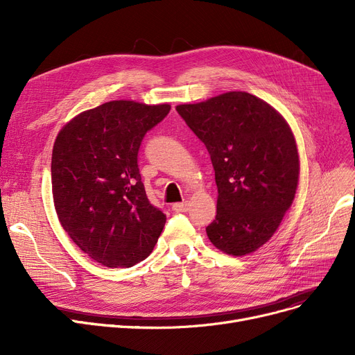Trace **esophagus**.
Here are the masks:
<instances>
[{
    "mask_svg": "<svg viewBox=\"0 0 355 355\" xmlns=\"http://www.w3.org/2000/svg\"><path fill=\"white\" fill-rule=\"evenodd\" d=\"M173 210H174L175 213H185V211H189V202H187V201H184V202H175V204H173Z\"/></svg>",
    "mask_w": 355,
    "mask_h": 355,
    "instance_id": "esophagus-1",
    "label": "esophagus"
}]
</instances>
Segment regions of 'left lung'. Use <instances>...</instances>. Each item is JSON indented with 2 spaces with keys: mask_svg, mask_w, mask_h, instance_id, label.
<instances>
[{
  "mask_svg": "<svg viewBox=\"0 0 355 355\" xmlns=\"http://www.w3.org/2000/svg\"><path fill=\"white\" fill-rule=\"evenodd\" d=\"M177 112L206 145L217 184L211 243L233 256L254 252L273 236L295 198L300 157L286 121L265 101L227 92Z\"/></svg>",
  "mask_w": 355,
  "mask_h": 355,
  "instance_id": "8db88e82",
  "label": "left lung"
}]
</instances>
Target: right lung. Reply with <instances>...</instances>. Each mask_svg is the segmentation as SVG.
<instances>
[{
    "label": "right lung",
    "instance_id": "1",
    "mask_svg": "<svg viewBox=\"0 0 355 355\" xmlns=\"http://www.w3.org/2000/svg\"><path fill=\"white\" fill-rule=\"evenodd\" d=\"M170 109L112 101L82 112L55 138V211L80 250L106 268H130L146 259L165 226V214L146 197L138 153L145 134Z\"/></svg>",
    "mask_w": 355,
    "mask_h": 355
}]
</instances>
